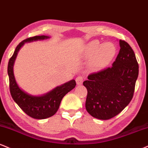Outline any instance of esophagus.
<instances>
[{"label": "esophagus", "mask_w": 148, "mask_h": 148, "mask_svg": "<svg viewBox=\"0 0 148 148\" xmlns=\"http://www.w3.org/2000/svg\"><path fill=\"white\" fill-rule=\"evenodd\" d=\"M83 79H83V76H77V77H76V84H77L78 85H81L82 83H83Z\"/></svg>", "instance_id": "obj_1"}]
</instances>
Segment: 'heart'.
Returning a JSON list of instances; mask_svg holds the SVG:
<instances>
[{
  "instance_id": "obj_1",
  "label": "heart",
  "mask_w": 148,
  "mask_h": 148,
  "mask_svg": "<svg viewBox=\"0 0 148 148\" xmlns=\"http://www.w3.org/2000/svg\"><path fill=\"white\" fill-rule=\"evenodd\" d=\"M116 53V48L111 42L101 43L99 40H92L85 45V56L92 58L90 64L94 69L104 68L110 63Z\"/></svg>"
}]
</instances>
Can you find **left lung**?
I'll return each instance as SVG.
<instances>
[{
	"label": "left lung",
	"instance_id": "8db88e82",
	"mask_svg": "<svg viewBox=\"0 0 148 148\" xmlns=\"http://www.w3.org/2000/svg\"><path fill=\"white\" fill-rule=\"evenodd\" d=\"M120 50L112 66L90 74L83 85L88 90L85 108L90 115L108 120L119 114L134 95L138 75L135 54L127 42L119 40Z\"/></svg>",
	"mask_w": 148,
	"mask_h": 148
}]
</instances>
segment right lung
<instances>
[{
	"label": "right lung",
	"mask_w": 148,
	"mask_h": 148,
	"mask_svg": "<svg viewBox=\"0 0 148 148\" xmlns=\"http://www.w3.org/2000/svg\"><path fill=\"white\" fill-rule=\"evenodd\" d=\"M47 36H36L23 40L17 45L14 54L8 63V73L10 80V90L14 101L25 113L32 118L44 119L54 115L58 108L64 96L76 86L75 80H71L67 83L56 87L48 93L42 96H32L23 91L19 88L14 74V64L18 52L25 42L49 38Z\"/></svg>",
	"instance_id": "1"
}]
</instances>
